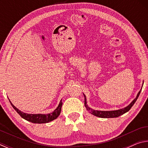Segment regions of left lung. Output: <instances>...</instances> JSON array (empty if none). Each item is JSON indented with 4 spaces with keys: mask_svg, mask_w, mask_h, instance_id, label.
Here are the masks:
<instances>
[{
    "mask_svg": "<svg viewBox=\"0 0 148 148\" xmlns=\"http://www.w3.org/2000/svg\"><path fill=\"white\" fill-rule=\"evenodd\" d=\"M140 91H141V90H140V91L138 92V93L136 98H135L133 101H132V102L128 106L125 107V108H124L118 110H114V111H99V110H92V108H91L88 107V106L87 105L86 98V96L84 95L85 106H86L87 110H88L90 113L97 117H102V118H111V117L112 118V117H117L120 116H121V115H123V114L126 113V112H128L129 110L131 108V107L133 106L134 104L135 103V102L136 101L140 93Z\"/></svg>",
    "mask_w": 148,
    "mask_h": 148,
    "instance_id": "1",
    "label": "left lung"
}]
</instances>
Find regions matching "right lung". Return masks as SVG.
Segmentation results:
<instances>
[{
  "label": "right lung",
  "instance_id": "add662e5",
  "mask_svg": "<svg viewBox=\"0 0 148 148\" xmlns=\"http://www.w3.org/2000/svg\"><path fill=\"white\" fill-rule=\"evenodd\" d=\"M10 101V100H9ZM11 105L12 107L14 108V110L18 113L20 116H21L22 118L25 119L27 121H30L31 123H46L50 122L53 120L56 119L57 118L60 113H61V107L62 105V102H60L58 107L54 110V111L51 114H25L23 113L19 110L17 108L15 107L13 104H12L10 102Z\"/></svg>",
  "mask_w": 148,
  "mask_h": 148
}]
</instances>
